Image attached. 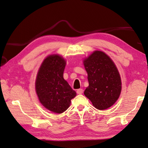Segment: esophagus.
<instances>
[{
  "label": "esophagus",
  "mask_w": 148,
  "mask_h": 148,
  "mask_svg": "<svg viewBox=\"0 0 148 148\" xmlns=\"http://www.w3.org/2000/svg\"><path fill=\"white\" fill-rule=\"evenodd\" d=\"M83 92H84V90H83L82 88H79L77 90V93L80 95V94H82L83 93Z\"/></svg>",
  "instance_id": "1"
}]
</instances>
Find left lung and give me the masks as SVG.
I'll return each mask as SVG.
<instances>
[{
	"mask_svg": "<svg viewBox=\"0 0 148 148\" xmlns=\"http://www.w3.org/2000/svg\"><path fill=\"white\" fill-rule=\"evenodd\" d=\"M89 86L84 95L99 110L108 109L120 96L121 80L118 70L109 57L95 51L84 61Z\"/></svg>",
	"mask_w": 148,
	"mask_h": 148,
	"instance_id": "obj_1",
	"label": "left lung"
}]
</instances>
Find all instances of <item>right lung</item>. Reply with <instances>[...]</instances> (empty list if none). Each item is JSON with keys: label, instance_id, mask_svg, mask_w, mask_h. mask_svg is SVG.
<instances>
[{"label": "right lung", "instance_id": "obj_1", "mask_svg": "<svg viewBox=\"0 0 148 148\" xmlns=\"http://www.w3.org/2000/svg\"><path fill=\"white\" fill-rule=\"evenodd\" d=\"M66 61L59 55L44 60L38 72L36 90L41 104L53 112L61 114L67 109L76 92L63 78Z\"/></svg>", "mask_w": 148, "mask_h": 148}]
</instances>
